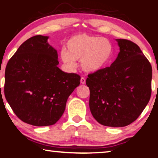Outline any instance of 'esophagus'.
Here are the masks:
<instances>
[{
    "label": "esophagus",
    "instance_id": "obj_1",
    "mask_svg": "<svg viewBox=\"0 0 158 158\" xmlns=\"http://www.w3.org/2000/svg\"><path fill=\"white\" fill-rule=\"evenodd\" d=\"M80 81H81V84H85V79L84 78V77H81V80H80Z\"/></svg>",
    "mask_w": 158,
    "mask_h": 158
}]
</instances>
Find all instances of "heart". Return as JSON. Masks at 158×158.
Instances as JSON below:
<instances>
[{
	"label": "heart",
	"instance_id": "b5f03b06",
	"mask_svg": "<svg viewBox=\"0 0 158 158\" xmlns=\"http://www.w3.org/2000/svg\"><path fill=\"white\" fill-rule=\"evenodd\" d=\"M67 49L61 50L60 59L70 69L77 65L76 60H81L84 71L95 73L105 69L110 62L113 47L110 42L98 37L77 35L67 42Z\"/></svg>",
	"mask_w": 158,
	"mask_h": 158
}]
</instances>
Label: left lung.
<instances>
[{"label":"left lung","mask_w":158,"mask_h":158,"mask_svg":"<svg viewBox=\"0 0 158 158\" xmlns=\"http://www.w3.org/2000/svg\"><path fill=\"white\" fill-rule=\"evenodd\" d=\"M120 52L102 70L88 75L89 106L93 116L105 126L130 125L142 113L151 98L152 67L137 44L116 39Z\"/></svg>","instance_id":"left-lung-1"}]
</instances>
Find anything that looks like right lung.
<instances>
[{"instance_id": "1", "label": "right lung", "mask_w": 158, "mask_h": 158, "mask_svg": "<svg viewBox=\"0 0 158 158\" xmlns=\"http://www.w3.org/2000/svg\"><path fill=\"white\" fill-rule=\"evenodd\" d=\"M49 36L35 35L19 47L5 68V98L19 118L34 126L55 124L81 77L61 70Z\"/></svg>"}]
</instances>
